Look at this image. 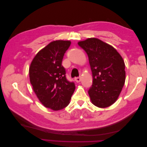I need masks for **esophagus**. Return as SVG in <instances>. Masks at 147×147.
I'll list each match as a JSON object with an SVG mask.
<instances>
[{"mask_svg": "<svg viewBox=\"0 0 147 147\" xmlns=\"http://www.w3.org/2000/svg\"><path fill=\"white\" fill-rule=\"evenodd\" d=\"M75 80L77 83H79L81 81V78L80 77H75Z\"/></svg>", "mask_w": 147, "mask_h": 147, "instance_id": "34e87169", "label": "esophagus"}]
</instances>
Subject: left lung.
<instances>
[{"label": "left lung", "instance_id": "1", "mask_svg": "<svg viewBox=\"0 0 147 147\" xmlns=\"http://www.w3.org/2000/svg\"><path fill=\"white\" fill-rule=\"evenodd\" d=\"M86 51L92 75L88 90L92 103L100 108L112 105L118 99L125 82L124 62L115 49L96 38L79 42Z\"/></svg>", "mask_w": 147, "mask_h": 147}]
</instances>
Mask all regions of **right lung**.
<instances>
[{"instance_id":"right-lung-1","label":"right lung","mask_w":147,"mask_h":147,"mask_svg":"<svg viewBox=\"0 0 147 147\" xmlns=\"http://www.w3.org/2000/svg\"><path fill=\"white\" fill-rule=\"evenodd\" d=\"M70 41L56 40L48 44L34 57L29 68L30 82L38 99L45 107L53 110L67 106L75 85L66 78L62 65Z\"/></svg>"}]
</instances>
